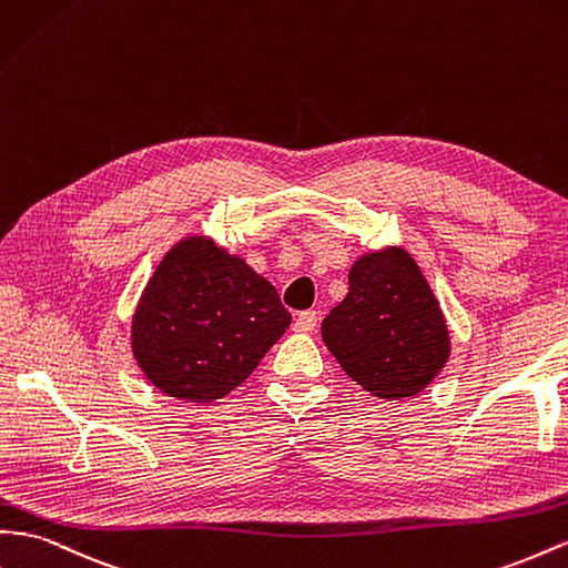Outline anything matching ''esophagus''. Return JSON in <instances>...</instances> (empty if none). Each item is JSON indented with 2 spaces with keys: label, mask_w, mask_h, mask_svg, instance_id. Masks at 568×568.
Listing matches in <instances>:
<instances>
[{
  "label": "esophagus",
  "mask_w": 568,
  "mask_h": 568,
  "mask_svg": "<svg viewBox=\"0 0 568 568\" xmlns=\"http://www.w3.org/2000/svg\"><path fill=\"white\" fill-rule=\"evenodd\" d=\"M317 327V313L315 311H305L294 320V332L298 334H311Z\"/></svg>",
  "instance_id": "34e87169"
}]
</instances>
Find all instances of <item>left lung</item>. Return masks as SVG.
Returning <instances> with one entry per match:
<instances>
[{
    "mask_svg": "<svg viewBox=\"0 0 568 568\" xmlns=\"http://www.w3.org/2000/svg\"><path fill=\"white\" fill-rule=\"evenodd\" d=\"M322 342L356 385L387 402L420 394L452 354L439 301L402 246L351 265L348 294L322 320Z\"/></svg>",
    "mask_w": 568,
    "mask_h": 568,
    "instance_id": "1",
    "label": "left lung"
}]
</instances>
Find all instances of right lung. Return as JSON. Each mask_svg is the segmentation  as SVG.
Here are the masks:
<instances>
[{
	"instance_id": "obj_1",
	"label": "right lung",
	"mask_w": 568,
	"mask_h": 568,
	"mask_svg": "<svg viewBox=\"0 0 568 568\" xmlns=\"http://www.w3.org/2000/svg\"><path fill=\"white\" fill-rule=\"evenodd\" d=\"M291 325L277 288L210 236L181 239L148 280L131 351L162 394L212 404L251 377Z\"/></svg>"
}]
</instances>
